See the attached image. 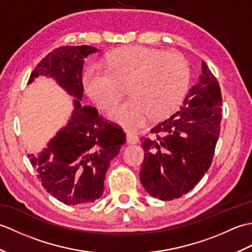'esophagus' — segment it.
Segmentation results:
<instances>
[{"label":"esophagus","instance_id":"obj_1","mask_svg":"<svg viewBox=\"0 0 252 252\" xmlns=\"http://www.w3.org/2000/svg\"><path fill=\"white\" fill-rule=\"evenodd\" d=\"M126 140L127 144H136L140 138H138V136L136 134H134V133L127 132L126 135Z\"/></svg>","mask_w":252,"mask_h":252}]
</instances>
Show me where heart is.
I'll use <instances>...</instances> for the list:
<instances>
[{"label":"heart","instance_id":"heart-1","mask_svg":"<svg viewBox=\"0 0 252 252\" xmlns=\"http://www.w3.org/2000/svg\"><path fill=\"white\" fill-rule=\"evenodd\" d=\"M106 69L92 65L84 73L83 87L101 109H110L126 94L132 97L109 112V118L133 129L147 116L162 119L179 108L190 79L189 62L178 53L145 46L112 52L104 60Z\"/></svg>","mask_w":252,"mask_h":252}]
</instances>
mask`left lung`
I'll return each instance as SVG.
<instances>
[{
  "label": "left lung",
  "mask_w": 252,
  "mask_h": 252,
  "mask_svg": "<svg viewBox=\"0 0 252 252\" xmlns=\"http://www.w3.org/2000/svg\"><path fill=\"white\" fill-rule=\"evenodd\" d=\"M199 82L183 106L142 137L140 179L149 195L172 200L189 192L210 168L222 120V96L216 77L201 63Z\"/></svg>",
  "instance_id": "1"
}]
</instances>
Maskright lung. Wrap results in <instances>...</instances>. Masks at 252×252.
Returning a JSON list of instances; mask_svg holds the SVG:
<instances>
[{
  "label": "right lung",
  "mask_w": 252,
  "mask_h": 252,
  "mask_svg": "<svg viewBox=\"0 0 252 252\" xmlns=\"http://www.w3.org/2000/svg\"><path fill=\"white\" fill-rule=\"evenodd\" d=\"M97 51L89 45L58 47L39 63L28 81L53 78L74 98L67 125L39 155H28L46 191L66 205L94 202L103 195L107 169L126 142L119 126L81 104L84 58Z\"/></svg>",
  "instance_id": "obj_1"
}]
</instances>
